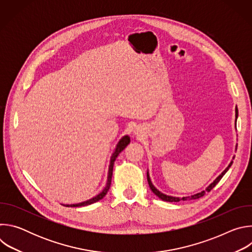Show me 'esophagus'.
Masks as SVG:
<instances>
[{
  "mask_svg": "<svg viewBox=\"0 0 252 252\" xmlns=\"http://www.w3.org/2000/svg\"><path fill=\"white\" fill-rule=\"evenodd\" d=\"M133 131H134V133H135V134H138V133L140 132V130L138 129V127H136V128H135Z\"/></svg>",
  "mask_w": 252,
  "mask_h": 252,
  "instance_id": "34e87169",
  "label": "esophagus"
}]
</instances>
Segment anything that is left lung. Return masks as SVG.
Listing matches in <instances>:
<instances>
[{
    "instance_id": "1",
    "label": "left lung",
    "mask_w": 252,
    "mask_h": 252,
    "mask_svg": "<svg viewBox=\"0 0 252 252\" xmlns=\"http://www.w3.org/2000/svg\"><path fill=\"white\" fill-rule=\"evenodd\" d=\"M237 116H238V110H237V107L235 109V117H236V119H237ZM235 123H236V120H235ZM237 148V147H236ZM232 159H234V157L232 158ZM232 162H233V160H231L230 161V163L228 164V166L213 181V183H211L206 189H205V190H202V191H200V192H197V193H195V194H192V195H190V196H185V197H176V196H171V195H166V194H164V193H162V192H160L158 189H156V187L153 185V183H152V181H151V177H150V173H149V171H148V173H147V176H148V182H149V186H150V188H151V189H152V191L157 195V196H158L160 199H162V200H164V201H168V202H178V201H181V200H191V199H197V198H199V197H201V196H203L204 194H205V192L207 191H210L215 186H217L219 183H220V179L222 178V176L226 173V171L229 169V167L231 166V164H232Z\"/></svg>"
}]
</instances>
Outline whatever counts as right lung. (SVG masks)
<instances>
[{
  "label": "right lung",
  "instance_id": "add662e5",
  "mask_svg": "<svg viewBox=\"0 0 252 252\" xmlns=\"http://www.w3.org/2000/svg\"><path fill=\"white\" fill-rule=\"evenodd\" d=\"M130 142V138L128 135H125L123 136L120 141L118 142V145L116 146V149H115V152L113 153L112 157H111V161H110V166H109V173H107V181H106V185L104 187V189L97 194L95 195L94 197L89 199V200H86V201H83V202H80V203H76V204H63L64 206H67V207H79V206H86V205H90L92 203H94L98 200H100L101 198H103L105 196V194L107 193V191H109L110 188H111V184H112V176H113V168H114V163H115V160L116 158H118V156L126 149V147L128 145V143Z\"/></svg>",
  "mask_w": 252,
  "mask_h": 252
}]
</instances>
